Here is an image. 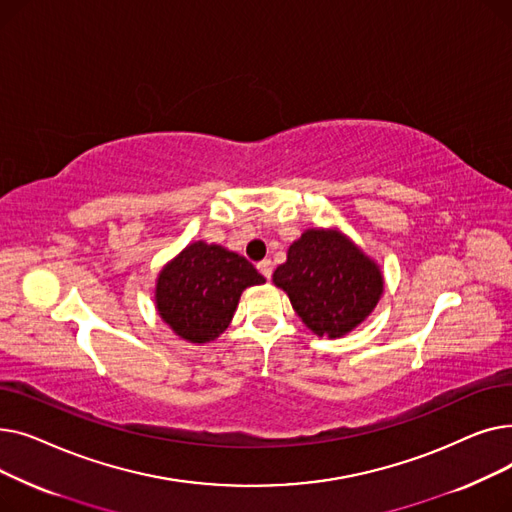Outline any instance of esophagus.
I'll return each mask as SVG.
<instances>
[{
  "mask_svg": "<svg viewBox=\"0 0 512 512\" xmlns=\"http://www.w3.org/2000/svg\"><path fill=\"white\" fill-rule=\"evenodd\" d=\"M257 270H259V274H261L263 278L270 280V278H272V272H274V265H272L270 259H263V261L257 263Z\"/></svg>",
  "mask_w": 512,
  "mask_h": 512,
  "instance_id": "1",
  "label": "esophagus"
}]
</instances>
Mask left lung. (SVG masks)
Segmentation results:
<instances>
[{
	"mask_svg": "<svg viewBox=\"0 0 512 512\" xmlns=\"http://www.w3.org/2000/svg\"><path fill=\"white\" fill-rule=\"evenodd\" d=\"M292 309L317 336L340 338L355 330L384 292L380 265L340 230L311 228L294 240L274 272Z\"/></svg>",
	"mask_w": 512,
	"mask_h": 512,
	"instance_id": "1",
	"label": "left lung"
}]
</instances>
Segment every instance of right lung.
<instances>
[{"label":"right lung","mask_w":512,"mask_h":512,"mask_svg":"<svg viewBox=\"0 0 512 512\" xmlns=\"http://www.w3.org/2000/svg\"><path fill=\"white\" fill-rule=\"evenodd\" d=\"M263 282L245 257L197 240L159 272L155 307L176 336L205 344L230 326L242 290Z\"/></svg>","instance_id":"1"}]
</instances>
